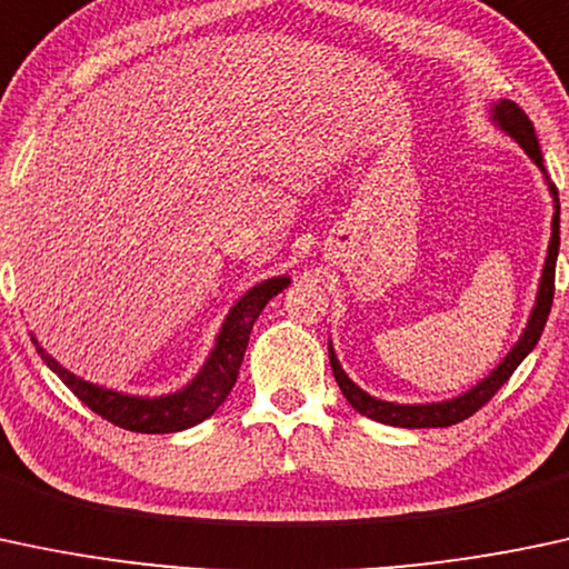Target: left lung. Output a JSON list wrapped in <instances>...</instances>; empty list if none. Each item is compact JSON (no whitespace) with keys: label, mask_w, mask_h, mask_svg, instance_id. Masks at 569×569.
<instances>
[{"label":"left lung","mask_w":569,"mask_h":569,"mask_svg":"<svg viewBox=\"0 0 569 569\" xmlns=\"http://www.w3.org/2000/svg\"><path fill=\"white\" fill-rule=\"evenodd\" d=\"M491 120H495L497 129H502L510 139H513V142H519L521 150H525L527 156L538 163L542 174H546V169H542V152H540L538 137H535V126L525 114V110H521L516 101L500 99L495 107H491ZM548 190H551L553 196V220H551V241H548V254H546V266H542L538 298H535L532 315L527 319L525 333H521L519 341H516V347L506 355V360L491 370L487 379H481L476 387H470L468 392L457 395V398L451 400H440V403H389V400L373 398V395H368L366 389L357 387L355 381L343 373L341 362H338V357L333 352V343H328L330 368H333V376L338 387H341L343 398L349 400V406H352L355 411H360L362 417L376 419V422L381 425L408 427V430H413V427H449V425L465 422L468 417H473L478 408L487 406L491 395L506 385L510 373L521 366V360H525V357L535 349V343L540 341L542 328H546V319L551 315L553 273H557V254H559V196L551 182H548Z\"/></svg>","instance_id":"8db88e82"}]
</instances>
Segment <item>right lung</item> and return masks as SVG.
<instances>
[{"mask_svg":"<svg viewBox=\"0 0 569 569\" xmlns=\"http://www.w3.org/2000/svg\"><path fill=\"white\" fill-rule=\"evenodd\" d=\"M287 284H290V277H271L266 282L254 284L252 290H247L233 303V309L228 311L226 322H222L220 333L214 338V349L209 352L203 368L193 376V381L171 395H158V398H139V395L114 392V389L91 385V381L80 379V376L69 373L67 368L59 366L37 343L34 336H31V341L37 343V352H40L44 366L53 370L63 385L72 389L82 403L91 408L93 413H99L101 419H107L114 427H123V430L150 432V436H156V432H180L212 417L222 400L231 395L241 360H244L247 343H250L254 319Z\"/></svg>","mask_w":569,"mask_h":569,"instance_id":"add662e5","label":"right lung"}]
</instances>
